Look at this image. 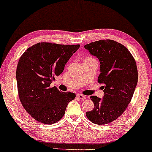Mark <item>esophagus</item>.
<instances>
[{
	"instance_id": "34e87169",
	"label": "esophagus",
	"mask_w": 152,
	"mask_h": 152,
	"mask_svg": "<svg viewBox=\"0 0 152 152\" xmlns=\"http://www.w3.org/2000/svg\"><path fill=\"white\" fill-rule=\"evenodd\" d=\"M77 97L78 98L80 99H86V96H85V95H84L77 94Z\"/></svg>"
}]
</instances>
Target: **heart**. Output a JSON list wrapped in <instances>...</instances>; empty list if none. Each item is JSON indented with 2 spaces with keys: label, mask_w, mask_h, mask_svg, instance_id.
Listing matches in <instances>:
<instances>
[{
  "label": "heart",
  "mask_w": 152,
  "mask_h": 152,
  "mask_svg": "<svg viewBox=\"0 0 152 152\" xmlns=\"http://www.w3.org/2000/svg\"><path fill=\"white\" fill-rule=\"evenodd\" d=\"M89 59H93V58H92V57H86V58H85V59H84V61H85V60H89Z\"/></svg>",
  "instance_id": "obj_1"
}]
</instances>
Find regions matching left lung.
Returning a JSON list of instances; mask_svg holds the SVG:
<instances>
[{"label": "left lung", "instance_id": "1", "mask_svg": "<svg viewBox=\"0 0 152 152\" xmlns=\"http://www.w3.org/2000/svg\"><path fill=\"white\" fill-rule=\"evenodd\" d=\"M84 48L100 63L97 82L104 84V96H91L94 109L86 117L96 124L113 122L123 113L130 103L138 83V70L132 54L121 43L99 40L85 45Z\"/></svg>", "mask_w": 152, "mask_h": 152}]
</instances>
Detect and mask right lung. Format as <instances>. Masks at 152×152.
Listing matches in <instances>:
<instances>
[{
  "mask_svg": "<svg viewBox=\"0 0 152 152\" xmlns=\"http://www.w3.org/2000/svg\"><path fill=\"white\" fill-rule=\"evenodd\" d=\"M80 46L38 43L20 57L16 73L18 96L24 109L38 122L46 124L58 122L75 97L73 93L61 92L50 86Z\"/></svg>",
  "mask_w": 152,
  "mask_h": 152,
  "instance_id": "right-lung-1",
  "label": "right lung"
}]
</instances>
